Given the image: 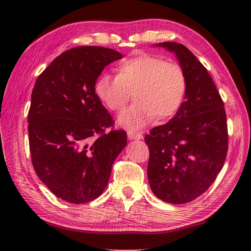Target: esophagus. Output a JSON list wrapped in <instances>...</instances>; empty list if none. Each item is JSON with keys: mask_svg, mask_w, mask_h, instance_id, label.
Returning <instances> with one entry per match:
<instances>
[{"mask_svg": "<svg viewBox=\"0 0 251 251\" xmlns=\"http://www.w3.org/2000/svg\"><path fill=\"white\" fill-rule=\"evenodd\" d=\"M127 135H128V138L131 139V141H136V139H143V134L138 133V131H134V130H128L127 131Z\"/></svg>", "mask_w": 251, "mask_h": 251, "instance_id": "esophagus-1", "label": "esophagus"}]
</instances>
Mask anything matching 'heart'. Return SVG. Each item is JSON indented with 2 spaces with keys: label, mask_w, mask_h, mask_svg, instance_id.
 <instances>
[{
  "label": "heart",
  "mask_w": 251,
  "mask_h": 251,
  "mask_svg": "<svg viewBox=\"0 0 251 251\" xmlns=\"http://www.w3.org/2000/svg\"><path fill=\"white\" fill-rule=\"evenodd\" d=\"M186 76L181 67L164 59L141 55L122 61L117 75L101 74L95 83L100 100L112 110H122L131 93L135 101L118 117L128 128H141L156 117L173 116L184 100Z\"/></svg>",
  "instance_id": "b5f03b06"
}]
</instances>
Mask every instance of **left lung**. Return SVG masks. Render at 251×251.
<instances>
[{
  "label": "left lung",
  "mask_w": 251,
  "mask_h": 251,
  "mask_svg": "<svg viewBox=\"0 0 251 251\" xmlns=\"http://www.w3.org/2000/svg\"><path fill=\"white\" fill-rule=\"evenodd\" d=\"M154 46L175 54L187 87L175 116L145 136L147 176L157 198L180 205L205 193L222 171L228 151L226 112L206 67L185 45L163 42Z\"/></svg>",
  "instance_id": "left-lung-1"
}]
</instances>
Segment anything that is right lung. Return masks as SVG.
Returning <instances> with one entry per match:
<instances>
[{
    "mask_svg": "<svg viewBox=\"0 0 251 251\" xmlns=\"http://www.w3.org/2000/svg\"><path fill=\"white\" fill-rule=\"evenodd\" d=\"M121 58L120 52L101 46L67 50L34 85L27 117L32 164L45 186L65 201L100 197L127 145L125 130L105 133L114 122L95 92L105 66Z\"/></svg>",
    "mask_w": 251,
    "mask_h": 251,
    "instance_id": "obj_1",
    "label": "right lung"
}]
</instances>
